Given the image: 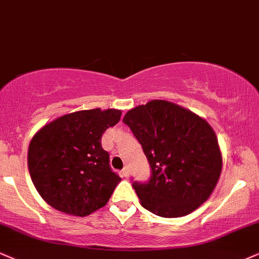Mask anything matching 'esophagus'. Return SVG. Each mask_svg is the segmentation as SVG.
<instances>
[{
	"instance_id": "1",
	"label": "esophagus",
	"mask_w": 259,
	"mask_h": 259,
	"mask_svg": "<svg viewBox=\"0 0 259 259\" xmlns=\"http://www.w3.org/2000/svg\"><path fill=\"white\" fill-rule=\"evenodd\" d=\"M128 173H130V171H128V168H127V167H124L122 170H121V174H122V177H124V178L128 177Z\"/></svg>"
}]
</instances>
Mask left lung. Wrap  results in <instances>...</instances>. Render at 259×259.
Listing matches in <instances>:
<instances>
[{"mask_svg":"<svg viewBox=\"0 0 259 259\" xmlns=\"http://www.w3.org/2000/svg\"><path fill=\"white\" fill-rule=\"evenodd\" d=\"M151 167L148 183L135 181L140 204L161 218H181L211 196L222 170L218 137L206 120L163 100L124 115Z\"/></svg>","mask_w":259,"mask_h":259,"instance_id":"left-lung-1","label":"left lung"}]
</instances>
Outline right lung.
<instances>
[{
    "instance_id": "1",
    "label": "right lung",
    "mask_w": 259,
    "mask_h": 259,
    "mask_svg": "<svg viewBox=\"0 0 259 259\" xmlns=\"http://www.w3.org/2000/svg\"><path fill=\"white\" fill-rule=\"evenodd\" d=\"M121 114L100 108L74 111L37 131L28 146V171L50 206L84 218L108 203L121 179L110 169L101 138Z\"/></svg>"
}]
</instances>
